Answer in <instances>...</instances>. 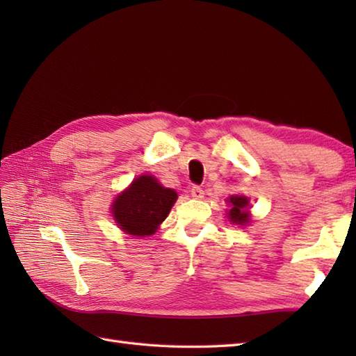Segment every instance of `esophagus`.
Here are the masks:
<instances>
[{"instance_id": "1", "label": "esophagus", "mask_w": 356, "mask_h": 356, "mask_svg": "<svg viewBox=\"0 0 356 356\" xmlns=\"http://www.w3.org/2000/svg\"><path fill=\"white\" fill-rule=\"evenodd\" d=\"M191 194H193V197H195V199H202L203 194H205V191H203L202 186L194 185V186L191 188Z\"/></svg>"}]
</instances>
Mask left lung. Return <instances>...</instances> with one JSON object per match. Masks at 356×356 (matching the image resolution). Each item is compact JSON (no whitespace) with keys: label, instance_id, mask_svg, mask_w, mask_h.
Returning a JSON list of instances; mask_svg holds the SVG:
<instances>
[{"label":"left lung","instance_id":"1","mask_svg":"<svg viewBox=\"0 0 356 356\" xmlns=\"http://www.w3.org/2000/svg\"><path fill=\"white\" fill-rule=\"evenodd\" d=\"M231 203V209L228 213L229 220L232 223H237V225H245L249 222V216H248V199L245 195H232V197L228 200Z\"/></svg>","mask_w":356,"mask_h":356}]
</instances>
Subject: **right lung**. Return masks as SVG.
<instances>
[{
    "mask_svg": "<svg viewBox=\"0 0 356 356\" xmlns=\"http://www.w3.org/2000/svg\"><path fill=\"white\" fill-rule=\"evenodd\" d=\"M176 199V191L162 186L153 176H140L113 203V217L127 234L151 236Z\"/></svg>",
    "mask_w": 356,
    "mask_h": 356,
    "instance_id": "obj_1",
    "label": "right lung"
}]
</instances>
